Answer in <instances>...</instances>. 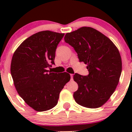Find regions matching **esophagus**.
<instances>
[{"instance_id": "esophagus-1", "label": "esophagus", "mask_w": 132, "mask_h": 132, "mask_svg": "<svg viewBox=\"0 0 132 132\" xmlns=\"http://www.w3.org/2000/svg\"><path fill=\"white\" fill-rule=\"evenodd\" d=\"M70 76H71V79L72 80L73 78V74H71L70 75Z\"/></svg>"}]
</instances>
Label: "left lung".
<instances>
[{"label": "left lung", "instance_id": "left-lung-1", "mask_svg": "<svg viewBox=\"0 0 132 132\" xmlns=\"http://www.w3.org/2000/svg\"><path fill=\"white\" fill-rule=\"evenodd\" d=\"M64 41L71 45L80 62L87 65V76L75 73L78 88L73 93L78 105L91 109L107 102L119 83L122 62L119 50L112 41L93 28L83 27L67 33Z\"/></svg>", "mask_w": 132, "mask_h": 132}]
</instances>
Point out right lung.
Returning a JSON list of instances; mask_svg holds the SVG:
<instances>
[{"instance_id":"add662e5","label":"right lung","mask_w":132,"mask_h":132,"mask_svg":"<svg viewBox=\"0 0 132 132\" xmlns=\"http://www.w3.org/2000/svg\"><path fill=\"white\" fill-rule=\"evenodd\" d=\"M64 34L50 30L33 34L14 52L11 73L17 92L25 103L38 112L55 107L70 75L47 70L55 64V51Z\"/></svg>"}]
</instances>
